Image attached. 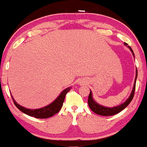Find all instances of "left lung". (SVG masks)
<instances>
[{
	"mask_svg": "<svg viewBox=\"0 0 147 147\" xmlns=\"http://www.w3.org/2000/svg\"><path fill=\"white\" fill-rule=\"evenodd\" d=\"M124 45H127V43H124ZM128 48L130 49L131 52H132L133 57H135L134 53H133V50L130 46H127ZM136 78H135V82L134 84H133V87L131 91V93L126 100L124 103H122L120 105L114 106V107H106V106H102L100 104H99L95 99L92 97V91L90 90V95L88 96V106L90 107V109L93 111L94 113H95L96 114L100 115L103 116H110V115H114L117 114L118 113L121 112L122 110H124V109L130 104V102L132 101L133 98V96H134V92H135V89H136V79H137L138 77V70L136 69Z\"/></svg>",
	"mask_w": 147,
	"mask_h": 147,
	"instance_id": "left-lung-1",
	"label": "left lung"
}]
</instances>
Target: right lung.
Masks as SVG:
<instances>
[{"label": "right lung", "instance_id": "add662e5", "mask_svg": "<svg viewBox=\"0 0 147 147\" xmlns=\"http://www.w3.org/2000/svg\"><path fill=\"white\" fill-rule=\"evenodd\" d=\"M71 89V87H68L67 88L64 89L60 93V95L55 99V101H53L52 103H50L48 105L44 106V107L40 108V109H27V108L23 107L19 104H17V102L14 100L13 98L12 95H11V98L13 99L15 106L19 109L21 112L23 113L28 115L31 116V117H34L36 118H39V119H45V118H48L53 116L59 112L61 109L62 106H63L64 99H65V95L67 92L70 91Z\"/></svg>", "mask_w": 147, "mask_h": 147}]
</instances>
